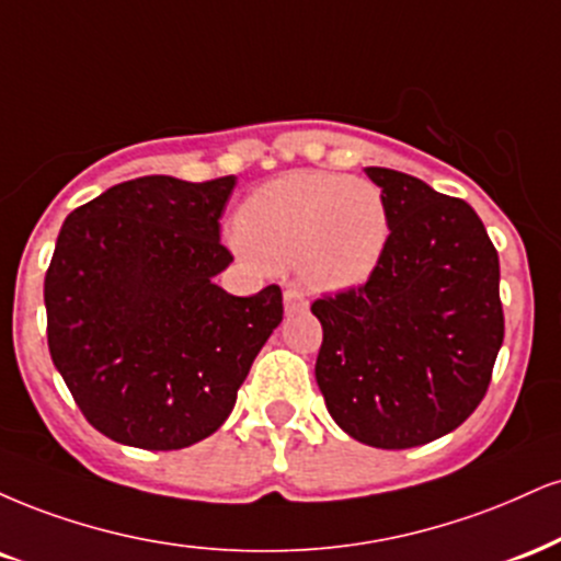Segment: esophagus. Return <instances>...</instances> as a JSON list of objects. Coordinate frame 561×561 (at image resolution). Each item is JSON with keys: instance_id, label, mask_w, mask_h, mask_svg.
Here are the masks:
<instances>
[{"instance_id": "34e87169", "label": "esophagus", "mask_w": 561, "mask_h": 561, "mask_svg": "<svg viewBox=\"0 0 561 561\" xmlns=\"http://www.w3.org/2000/svg\"><path fill=\"white\" fill-rule=\"evenodd\" d=\"M285 310L287 313H300V310H308V298L306 293L298 287L285 289Z\"/></svg>"}]
</instances>
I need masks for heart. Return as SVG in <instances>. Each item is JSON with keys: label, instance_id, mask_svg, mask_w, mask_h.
<instances>
[{"label": "heart", "instance_id": "obj_1", "mask_svg": "<svg viewBox=\"0 0 561 561\" xmlns=\"http://www.w3.org/2000/svg\"><path fill=\"white\" fill-rule=\"evenodd\" d=\"M238 238L266 266L298 263L321 289L357 287L379 268L389 214L366 180L293 172L253 191L240 206Z\"/></svg>", "mask_w": 561, "mask_h": 561}]
</instances>
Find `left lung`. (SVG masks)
<instances>
[{"label": "left lung", "instance_id": "left-lung-1", "mask_svg": "<svg viewBox=\"0 0 561 561\" xmlns=\"http://www.w3.org/2000/svg\"><path fill=\"white\" fill-rule=\"evenodd\" d=\"M389 214L387 253L366 285L310 306L323 342L316 381L345 434L410 449L481 404L504 340L499 255L462 198L368 167Z\"/></svg>", "mask_w": 561, "mask_h": 561}]
</instances>
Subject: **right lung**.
<instances>
[{"mask_svg": "<svg viewBox=\"0 0 561 561\" xmlns=\"http://www.w3.org/2000/svg\"><path fill=\"white\" fill-rule=\"evenodd\" d=\"M234 178L127 180L78 206L44 279L54 366L93 428L170 451L211 436L279 327L282 289L234 298L219 219Z\"/></svg>", "mask_w": 561, "mask_h": 561, "instance_id": "add662e5", "label": "right lung"}]
</instances>
